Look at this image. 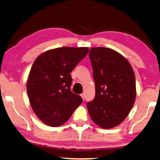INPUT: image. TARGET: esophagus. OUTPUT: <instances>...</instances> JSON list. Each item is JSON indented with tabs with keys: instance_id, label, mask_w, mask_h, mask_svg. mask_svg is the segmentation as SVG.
I'll return each instance as SVG.
<instances>
[{
	"instance_id": "34e87169",
	"label": "esophagus",
	"mask_w": 160,
	"mask_h": 160,
	"mask_svg": "<svg viewBox=\"0 0 160 160\" xmlns=\"http://www.w3.org/2000/svg\"><path fill=\"white\" fill-rule=\"evenodd\" d=\"M80 96H81V97H82V99L84 100V99H85V94H84V93H82Z\"/></svg>"
}]
</instances>
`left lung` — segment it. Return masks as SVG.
Masks as SVG:
<instances>
[{
  "mask_svg": "<svg viewBox=\"0 0 160 160\" xmlns=\"http://www.w3.org/2000/svg\"><path fill=\"white\" fill-rule=\"evenodd\" d=\"M96 96L87 103L91 120L104 129L125 120L136 101L135 74L130 62L118 51L94 47L89 51Z\"/></svg>",
  "mask_w": 160,
  "mask_h": 160,
  "instance_id": "8db88e82",
  "label": "left lung"
}]
</instances>
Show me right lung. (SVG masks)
Instances as JSON below:
<instances>
[{"label":"right lung","instance_id":"obj_1","mask_svg":"<svg viewBox=\"0 0 160 160\" xmlns=\"http://www.w3.org/2000/svg\"><path fill=\"white\" fill-rule=\"evenodd\" d=\"M88 52V47H62L45 51L35 60L27 92L33 112L46 125L64 124L82 102L71 91L70 72Z\"/></svg>","mask_w":160,"mask_h":160}]
</instances>
